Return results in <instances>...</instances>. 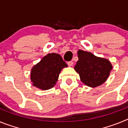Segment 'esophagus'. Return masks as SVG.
I'll return each mask as SVG.
<instances>
[{"label":"esophagus","instance_id":"esophagus-1","mask_svg":"<svg viewBox=\"0 0 128 128\" xmlns=\"http://www.w3.org/2000/svg\"><path fill=\"white\" fill-rule=\"evenodd\" d=\"M68 65L69 66H72V65H73V64H74V63H73V62H72V61H70V62H68L67 63Z\"/></svg>","mask_w":128,"mask_h":128}]
</instances>
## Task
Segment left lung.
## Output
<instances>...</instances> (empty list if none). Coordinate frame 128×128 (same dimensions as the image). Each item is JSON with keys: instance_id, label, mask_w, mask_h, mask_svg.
<instances>
[{"instance_id": "obj_1", "label": "left lung", "mask_w": 128, "mask_h": 128, "mask_svg": "<svg viewBox=\"0 0 128 128\" xmlns=\"http://www.w3.org/2000/svg\"><path fill=\"white\" fill-rule=\"evenodd\" d=\"M79 60L74 69L80 75L81 81L90 87L101 85L109 77L112 65L108 60L97 57L90 52L79 50Z\"/></svg>"}]
</instances>
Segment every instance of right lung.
Instances as JSON below:
<instances>
[{
    "instance_id": "1",
    "label": "right lung",
    "mask_w": 128,
    "mask_h": 128,
    "mask_svg": "<svg viewBox=\"0 0 128 128\" xmlns=\"http://www.w3.org/2000/svg\"><path fill=\"white\" fill-rule=\"evenodd\" d=\"M66 66L60 54H48L31 69L32 85L43 90L51 88L56 84L61 70Z\"/></svg>"
}]
</instances>
